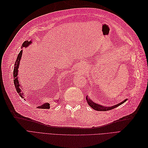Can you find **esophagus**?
Segmentation results:
<instances>
[{
	"label": "esophagus",
	"instance_id": "34e87169",
	"mask_svg": "<svg viewBox=\"0 0 148 148\" xmlns=\"http://www.w3.org/2000/svg\"><path fill=\"white\" fill-rule=\"evenodd\" d=\"M79 69H82V67H79Z\"/></svg>",
	"mask_w": 148,
	"mask_h": 148
}]
</instances>
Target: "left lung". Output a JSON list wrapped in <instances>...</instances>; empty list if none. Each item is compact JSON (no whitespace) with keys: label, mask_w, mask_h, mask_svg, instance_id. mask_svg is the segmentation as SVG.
<instances>
[{"label":"left lung","mask_w":148,"mask_h":148,"mask_svg":"<svg viewBox=\"0 0 148 148\" xmlns=\"http://www.w3.org/2000/svg\"><path fill=\"white\" fill-rule=\"evenodd\" d=\"M127 99H125L123 102L119 103V104H118L117 105L113 106H112V107H104V106H101L99 104H96V103H95V102H93L90 99H88V97L86 96V101H87L88 104L89 105V106H90L91 107H92L93 109H95V110H97V111H107V110H112V109H115V107H117L120 106L121 104H122L123 103H124L125 101H127Z\"/></svg>","instance_id":"8db88e82"}]
</instances>
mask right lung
Wrapping results in <instances>:
<instances>
[{
  "label": "right lung",
  "mask_w": 148,
  "mask_h": 148,
  "mask_svg": "<svg viewBox=\"0 0 148 148\" xmlns=\"http://www.w3.org/2000/svg\"><path fill=\"white\" fill-rule=\"evenodd\" d=\"M31 41H25L23 44H22V47H28L30 44H31ZM22 52H23V50H21L19 54L18 55V57L16 58V60L15 61V63L14 65V69H13V78H14V79H13V82H14V84H15V87L16 89L17 92L18 93V95L23 98V93H22L21 92V89L20 88V83L18 82V69L19 66V64H20V61L21 58V56H22ZM38 108L39 109H47L50 108V104L49 103H45L43 105H42L41 106H39L38 107Z\"/></svg>",
  "instance_id": "add662e5"
}]
</instances>
